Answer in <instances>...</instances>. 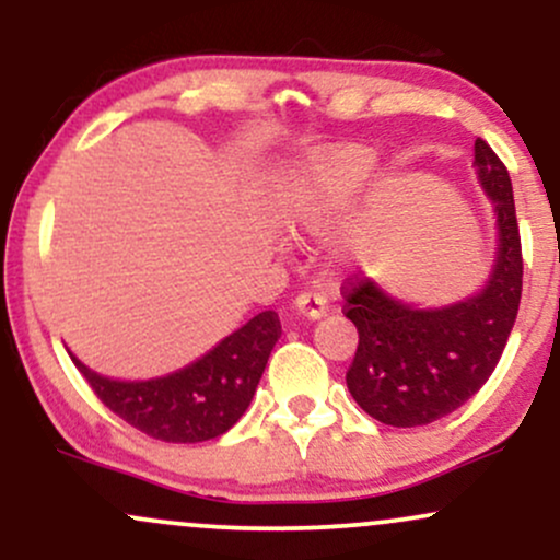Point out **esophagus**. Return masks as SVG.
<instances>
[{"label":"esophagus","mask_w":560,"mask_h":560,"mask_svg":"<svg viewBox=\"0 0 560 560\" xmlns=\"http://www.w3.org/2000/svg\"><path fill=\"white\" fill-rule=\"evenodd\" d=\"M292 311L298 313L300 318L307 320H318L326 313V298L318 292H302L294 298L292 302Z\"/></svg>","instance_id":"obj_1"}]
</instances>
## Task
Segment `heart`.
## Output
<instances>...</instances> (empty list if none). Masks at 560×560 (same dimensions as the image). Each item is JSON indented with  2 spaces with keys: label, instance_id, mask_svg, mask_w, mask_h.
I'll list each match as a JSON object with an SVG mask.
<instances>
[{
  "label": "heart",
  "instance_id": "heart-1",
  "mask_svg": "<svg viewBox=\"0 0 560 560\" xmlns=\"http://www.w3.org/2000/svg\"><path fill=\"white\" fill-rule=\"evenodd\" d=\"M378 165L374 147L339 144L324 150L298 173L279 199V215L289 229L324 234L369 184Z\"/></svg>",
  "mask_w": 560,
  "mask_h": 560
}]
</instances>
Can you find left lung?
<instances>
[{"label": "left lung", "instance_id": "left-lung-1", "mask_svg": "<svg viewBox=\"0 0 560 560\" xmlns=\"http://www.w3.org/2000/svg\"><path fill=\"white\" fill-rule=\"evenodd\" d=\"M474 168L494 215V260L481 289L450 305L419 307L374 279L347 287V318L361 337L347 389L387 427H427L471 400L516 324L524 262L511 176L481 139L474 141Z\"/></svg>", "mask_w": 560, "mask_h": 560}]
</instances>
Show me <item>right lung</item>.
I'll return each instance as SVG.
<instances>
[{
    "label": "right lung",
    "instance_id": "add662e5",
    "mask_svg": "<svg viewBox=\"0 0 560 560\" xmlns=\"http://www.w3.org/2000/svg\"><path fill=\"white\" fill-rule=\"evenodd\" d=\"M279 337V316L262 311L184 369L133 382L102 376L68 355L94 395L133 429L163 442H205L242 419Z\"/></svg>",
    "mask_w": 560,
    "mask_h": 560
}]
</instances>
